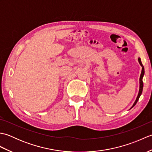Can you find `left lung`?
Listing matches in <instances>:
<instances>
[{
    "instance_id": "8db88e82",
    "label": "left lung",
    "mask_w": 152,
    "mask_h": 152,
    "mask_svg": "<svg viewBox=\"0 0 152 152\" xmlns=\"http://www.w3.org/2000/svg\"><path fill=\"white\" fill-rule=\"evenodd\" d=\"M138 62H139L141 66H142V72H141V74H140V82H139L140 83V88H139V91H138V94L136 100H135V101L134 102L133 105L132 106V107L131 108L134 107V106H135V104H137V102H138V99H139L140 96V95L142 94V89H143V81H142V78H143V76L144 75V66L142 65V62H141V60H140V57L138 59Z\"/></svg>"
}]
</instances>
